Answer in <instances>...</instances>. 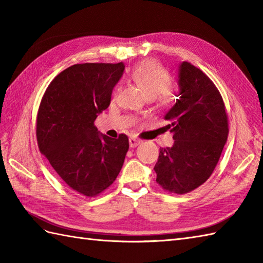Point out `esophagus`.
Wrapping results in <instances>:
<instances>
[{"instance_id":"1","label":"esophagus","mask_w":263,"mask_h":263,"mask_svg":"<svg viewBox=\"0 0 263 263\" xmlns=\"http://www.w3.org/2000/svg\"><path fill=\"white\" fill-rule=\"evenodd\" d=\"M140 140H138V139H136V138H130L128 139V143H130V147L131 148H135V147H137V146H139V144H140Z\"/></svg>"}]
</instances>
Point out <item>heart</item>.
<instances>
[{
	"label": "heart",
	"instance_id": "heart-1",
	"mask_svg": "<svg viewBox=\"0 0 263 263\" xmlns=\"http://www.w3.org/2000/svg\"><path fill=\"white\" fill-rule=\"evenodd\" d=\"M131 78L148 98L154 99L158 96L164 103L172 99L168 72L154 61H143L137 64L131 71Z\"/></svg>",
	"mask_w": 263,
	"mask_h": 263
}]
</instances>
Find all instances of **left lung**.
Returning <instances> with one entry per match:
<instances>
[{"label":"left lung","instance_id":"obj_1","mask_svg":"<svg viewBox=\"0 0 263 263\" xmlns=\"http://www.w3.org/2000/svg\"><path fill=\"white\" fill-rule=\"evenodd\" d=\"M177 85L178 99L164 116L174 143L160 148L154 170L161 187L184 194L212 174L227 141L228 122L219 91L197 66L181 62Z\"/></svg>","mask_w":263,"mask_h":263}]
</instances>
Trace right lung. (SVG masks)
Returning a JSON list of instances; mask_svg holds the SVG:
<instances>
[{
	"mask_svg": "<svg viewBox=\"0 0 263 263\" xmlns=\"http://www.w3.org/2000/svg\"><path fill=\"white\" fill-rule=\"evenodd\" d=\"M124 69L122 62L72 65L49 83L39 106V150L60 177L86 197L115 181L128 150L125 135L111 139L93 125L109 106Z\"/></svg>",
	"mask_w": 263,
	"mask_h": 263,
	"instance_id": "1",
	"label": "right lung"
}]
</instances>
